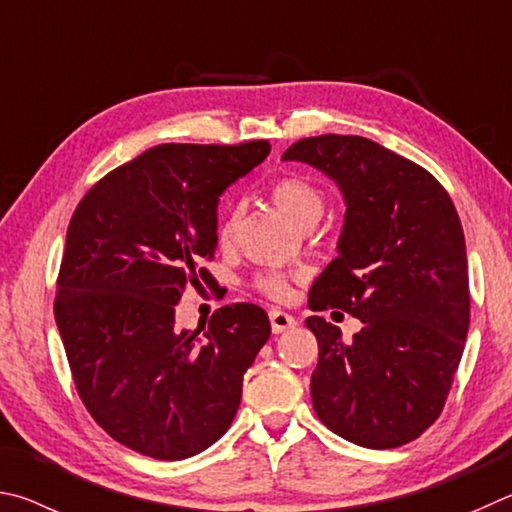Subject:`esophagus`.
Masks as SVG:
<instances>
[{
  "label": "esophagus",
  "instance_id": "obj_1",
  "mask_svg": "<svg viewBox=\"0 0 512 512\" xmlns=\"http://www.w3.org/2000/svg\"><path fill=\"white\" fill-rule=\"evenodd\" d=\"M270 324H272L274 333H285V330H290V328L297 326V319H294L292 315H288V312L274 308V310H270Z\"/></svg>",
  "mask_w": 512,
  "mask_h": 512
}]
</instances>
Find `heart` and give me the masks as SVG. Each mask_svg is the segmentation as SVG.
I'll return each instance as SVG.
<instances>
[{
  "instance_id": "b5f03b06",
  "label": "heart",
  "mask_w": 512,
  "mask_h": 512,
  "mask_svg": "<svg viewBox=\"0 0 512 512\" xmlns=\"http://www.w3.org/2000/svg\"><path fill=\"white\" fill-rule=\"evenodd\" d=\"M270 195L274 204L288 215L290 220L297 224H310L315 222L321 211H324V195H321L319 188L310 182V179L301 175H281L272 179L270 184ZM238 222V211L233 204L224 206L218 224V238L220 242H229L233 236V229H236ZM256 288L261 290L265 297L285 301L290 297V283L279 272H263L256 276Z\"/></svg>"
}]
</instances>
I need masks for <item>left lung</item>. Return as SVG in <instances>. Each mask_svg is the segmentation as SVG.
Masks as SVG:
<instances>
[{"label":"left lung","instance_id":"8db88e82","mask_svg":"<svg viewBox=\"0 0 512 512\" xmlns=\"http://www.w3.org/2000/svg\"><path fill=\"white\" fill-rule=\"evenodd\" d=\"M335 179L344 195L339 256L308 306L362 321L353 342L324 317L310 393L321 423L371 450L400 447L441 416L470 326L463 227L438 179L371 139L321 134L283 152Z\"/></svg>","mask_w":512,"mask_h":512}]
</instances>
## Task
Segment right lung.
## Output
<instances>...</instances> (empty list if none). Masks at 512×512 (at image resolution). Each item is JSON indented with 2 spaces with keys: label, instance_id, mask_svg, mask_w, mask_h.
I'll return each mask as SVG.
<instances>
[{
  "label": "right lung",
  "instance_id": "obj_1",
  "mask_svg": "<svg viewBox=\"0 0 512 512\" xmlns=\"http://www.w3.org/2000/svg\"><path fill=\"white\" fill-rule=\"evenodd\" d=\"M270 155L238 146L161 143L85 193L71 215L53 312L89 414L114 441L161 461L200 454L236 416L242 375L270 339L254 303L179 330L186 285H211L224 188Z\"/></svg>",
  "mask_w": 512,
  "mask_h": 512
}]
</instances>
